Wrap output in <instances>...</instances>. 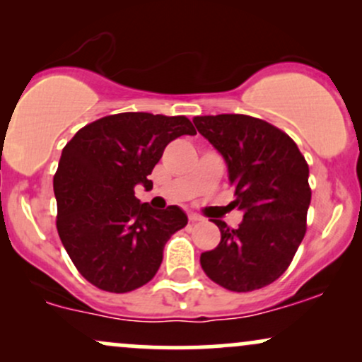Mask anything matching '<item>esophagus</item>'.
I'll return each mask as SVG.
<instances>
[{
  "mask_svg": "<svg viewBox=\"0 0 362 362\" xmlns=\"http://www.w3.org/2000/svg\"><path fill=\"white\" fill-rule=\"evenodd\" d=\"M189 219L192 223H197V221H202V216H199V214H195V213H190L189 214Z\"/></svg>",
  "mask_w": 362,
  "mask_h": 362,
  "instance_id": "obj_1",
  "label": "esophagus"
}]
</instances>
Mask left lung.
<instances>
[{"label": "left lung", "mask_w": 362, "mask_h": 362, "mask_svg": "<svg viewBox=\"0 0 362 362\" xmlns=\"http://www.w3.org/2000/svg\"><path fill=\"white\" fill-rule=\"evenodd\" d=\"M199 134L213 144L243 221L221 231L214 250L201 253L206 276L223 288L248 293L271 284L289 267L306 233L311 201L310 170L296 143L265 120L242 114L194 117Z\"/></svg>", "instance_id": "obj_1"}]
</instances>
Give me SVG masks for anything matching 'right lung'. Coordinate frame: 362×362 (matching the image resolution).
<instances>
[{"mask_svg": "<svg viewBox=\"0 0 362 362\" xmlns=\"http://www.w3.org/2000/svg\"><path fill=\"white\" fill-rule=\"evenodd\" d=\"M194 136L184 115H107L74 134L54 175L57 233L76 269L98 289L129 293L155 277L163 247L187 224L178 206L153 209L134 187L151 175L170 141Z\"/></svg>", "mask_w": 362, "mask_h": 362, "instance_id": "right-lung-1", "label": "right lung"}]
</instances>
